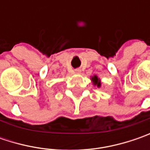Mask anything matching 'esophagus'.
Returning a JSON list of instances; mask_svg holds the SVG:
<instances>
[{
	"instance_id": "1",
	"label": "esophagus",
	"mask_w": 150,
	"mask_h": 150,
	"mask_svg": "<svg viewBox=\"0 0 150 150\" xmlns=\"http://www.w3.org/2000/svg\"><path fill=\"white\" fill-rule=\"evenodd\" d=\"M75 72H77V73H79V72H81V70H80V69H76Z\"/></svg>"
}]
</instances>
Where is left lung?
Returning a JSON list of instances; mask_svg holds the SVG:
<instances>
[{
  "instance_id": "obj_1",
  "label": "left lung",
  "mask_w": 150,
  "mask_h": 150,
  "mask_svg": "<svg viewBox=\"0 0 150 150\" xmlns=\"http://www.w3.org/2000/svg\"><path fill=\"white\" fill-rule=\"evenodd\" d=\"M93 83L97 85L98 87H100L101 86V83L99 82V80H98V78L97 76H94L93 78Z\"/></svg>"
}]
</instances>
